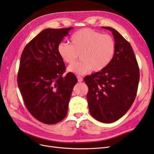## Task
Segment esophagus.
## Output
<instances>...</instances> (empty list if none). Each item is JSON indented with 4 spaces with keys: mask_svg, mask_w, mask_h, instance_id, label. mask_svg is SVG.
<instances>
[{
    "mask_svg": "<svg viewBox=\"0 0 154 154\" xmlns=\"http://www.w3.org/2000/svg\"><path fill=\"white\" fill-rule=\"evenodd\" d=\"M77 80H78V82H82V81H83V79H82V77H81V76H77Z\"/></svg>",
    "mask_w": 154,
    "mask_h": 154,
    "instance_id": "obj_1",
    "label": "esophagus"
}]
</instances>
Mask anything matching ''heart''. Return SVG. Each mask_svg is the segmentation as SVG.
Returning a JSON list of instances; mask_svg holds the SVG:
<instances>
[{"instance_id":"heart-1","label":"heart","mask_w":154,"mask_h":154,"mask_svg":"<svg viewBox=\"0 0 154 154\" xmlns=\"http://www.w3.org/2000/svg\"><path fill=\"white\" fill-rule=\"evenodd\" d=\"M72 45L61 42L57 51L62 59L72 64L81 54V61L70 65V72L82 75L100 72L112 61L115 53V42L112 36L89 29H84L74 33L71 38Z\"/></svg>"}]
</instances>
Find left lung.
I'll list each match as a JSON object with an SVG mask.
<instances>
[{"label":"left lung","instance_id":"8db88e82","mask_svg":"<svg viewBox=\"0 0 154 154\" xmlns=\"http://www.w3.org/2000/svg\"><path fill=\"white\" fill-rule=\"evenodd\" d=\"M115 53L106 68L87 75L84 81L88 87L87 101L90 115L103 123L120 119L131 107L137 95L139 68L130 43L111 27Z\"/></svg>","mask_w":154,"mask_h":154}]
</instances>
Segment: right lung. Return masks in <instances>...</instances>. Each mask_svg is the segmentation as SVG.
<instances>
[{
	"instance_id": "1",
	"label": "right lung",
	"mask_w": 154,
	"mask_h": 154,
	"mask_svg": "<svg viewBox=\"0 0 154 154\" xmlns=\"http://www.w3.org/2000/svg\"><path fill=\"white\" fill-rule=\"evenodd\" d=\"M73 28L44 29L25 46L21 56L18 87L30 113L46 124H57L65 118L77 82L72 73L63 76L66 67L57 51Z\"/></svg>"
}]
</instances>
